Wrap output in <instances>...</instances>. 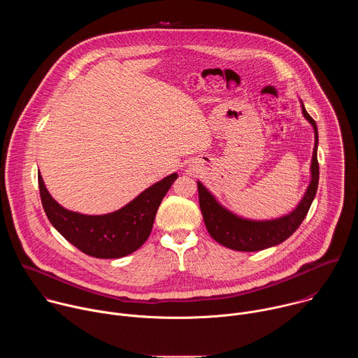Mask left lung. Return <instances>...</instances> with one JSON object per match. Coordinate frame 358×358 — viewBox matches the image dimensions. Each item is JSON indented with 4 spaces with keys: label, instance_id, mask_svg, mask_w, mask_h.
Returning a JSON list of instances; mask_svg holds the SVG:
<instances>
[{
    "label": "left lung",
    "instance_id": "left-lung-1",
    "mask_svg": "<svg viewBox=\"0 0 358 358\" xmlns=\"http://www.w3.org/2000/svg\"><path fill=\"white\" fill-rule=\"evenodd\" d=\"M301 113L315 130V148L310 166V184L306 189L303 198L297 203V207L287 215L275 220H246L231 213L222 207L218 199L202 185L201 181H196L198 196H199V208L202 213L203 222L210 232V235L221 245L241 252H257L286 241L303 222L309 213V208L317 192L319 185V163H317V144L319 134L316 122L306 112L303 101Z\"/></svg>",
    "mask_w": 358,
    "mask_h": 358
}]
</instances>
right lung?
Listing matches in <instances>:
<instances>
[{
  "label": "right lung",
  "mask_w": 358,
  "mask_h": 358,
  "mask_svg": "<svg viewBox=\"0 0 358 358\" xmlns=\"http://www.w3.org/2000/svg\"><path fill=\"white\" fill-rule=\"evenodd\" d=\"M173 173L152 184L123 208L105 215L69 211L52 198L38 174L39 194L49 222L73 246L89 257L117 259L137 250L148 238L162 199L177 180Z\"/></svg>",
  "instance_id": "add662e5"
}]
</instances>
